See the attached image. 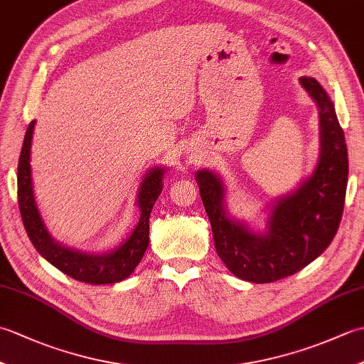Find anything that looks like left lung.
<instances>
[{"instance_id": "obj_1", "label": "left lung", "mask_w": 364, "mask_h": 364, "mask_svg": "<svg viewBox=\"0 0 364 364\" xmlns=\"http://www.w3.org/2000/svg\"><path fill=\"white\" fill-rule=\"evenodd\" d=\"M299 81L319 107V161L297 189L277 198L262 233L230 218L219 175L211 170L196 175L215 252L230 272L245 282L270 283L299 272L333 241L343 218L349 175L344 131L321 84L308 76Z\"/></svg>"}]
</instances>
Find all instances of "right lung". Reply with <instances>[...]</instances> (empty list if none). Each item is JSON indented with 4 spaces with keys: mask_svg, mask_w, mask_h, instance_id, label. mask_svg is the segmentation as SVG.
<instances>
[{
    "mask_svg": "<svg viewBox=\"0 0 364 364\" xmlns=\"http://www.w3.org/2000/svg\"><path fill=\"white\" fill-rule=\"evenodd\" d=\"M36 120L29 123L26 129L25 141H23L20 161H18V206L23 225L31 242L42 257L58 267L60 272L67 274L75 280L89 284H109L125 280L136 266L141 262L144 253L149 247V230H150V214L153 205L156 202L162 191V176L164 167H153L145 173L137 192V205L141 210V218L133 233L125 242L115 250L102 255H89L76 252L58 244L46 230L45 223L37 210L33 178H31V141H33Z\"/></svg>",
    "mask_w": 364,
    "mask_h": 364,
    "instance_id": "add662e5",
    "label": "right lung"
}]
</instances>
